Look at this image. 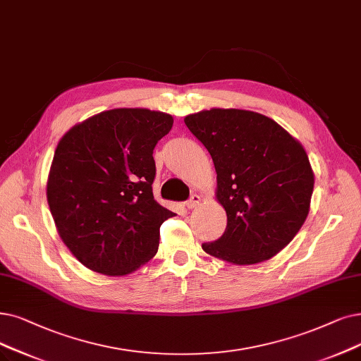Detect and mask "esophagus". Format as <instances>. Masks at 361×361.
<instances>
[{"instance_id": "34e87169", "label": "esophagus", "mask_w": 361, "mask_h": 361, "mask_svg": "<svg viewBox=\"0 0 361 361\" xmlns=\"http://www.w3.org/2000/svg\"><path fill=\"white\" fill-rule=\"evenodd\" d=\"M200 201H201V198H200L198 195H195V194H194V195H191V198H190V200H186V201H185V206L188 207V209H194V207L200 203Z\"/></svg>"}]
</instances>
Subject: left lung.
I'll return each instance as SVG.
<instances>
[{"mask_svg": "<svg viewBox=\"0 0 361 361\" xmlns=\"http://www.w3.org/2000/svg\"><path fill=\"white\" fill-rule=\"evenodd\" d=\"M218 173L225 233L201 247L224 261L252 265L289 244L304 225L314 190L308 155L276 121L243 109L201 111L185 118Z\"/></svg>", "mask_w": 361, "mask_h": 361, "instance_id": "left-lung-1", "label": "left lung"}]
</instances>
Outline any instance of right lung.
I'll return each mask as SVG.
<instances>
[{
	"label": "right lung",
	"instance_id": "1",
	"mask_svg": "<svg viewBox=\"0 0 361 361\" xmlns=\"http://www.w3.org/2000/svg\"><path fill=\"white\" fill-rule=\"evenodd\" d=\"M173 126L142 108L100 112L72 127L56 148L47 201L59 235L78 261L126 276L158 250L173 212L157 203L154 148Z\"/></svg>",
	"mask_w": 361,
	"mask_h": 361
}]
</instances>
